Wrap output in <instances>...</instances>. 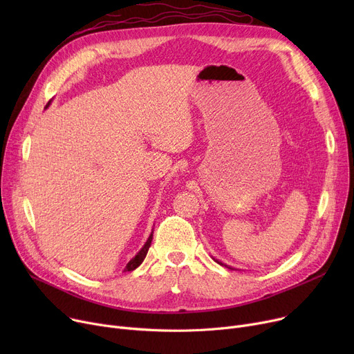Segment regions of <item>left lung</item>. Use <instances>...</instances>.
Masks as SVG:
<instances>
[{"label":"left lung","instance_id":"obj_1","mask_svg":"<svg viewBox=\"0 0 354 354\" xmlns=\"http://www.w3.org/2000/svg\"><path fill=\"white\" fill-rule=\"evenodd\" d=\"M212 259H214V261H215V263H218L219 266H224V267H227V268H230V270H235V268H232V267H230V266H227V264H224V263H221V261H219V259H216V258H212Z\"/></svg>","mask_w":354,"mask_h":354}]
</instances>
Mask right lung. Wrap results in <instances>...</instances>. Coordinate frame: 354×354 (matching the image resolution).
<instances>
[{"label":"right lung","mask_w":354,"mask_h":354,"mask_svg":"<svg viewBox=\"0 0 354 354\" xmlns=\"http://www.w3.org/2000/svg\"><path fill=\"white\" fill-rule=\"evenodd\" d=\"M50 103H51V100L47 103L46 109L50 106ZM152 239H153V230H152L151 235H149V238L146 239V243L143 244V247L140 248V251L127 263L124 271H133V270H136V268L143 263V259L146 258V254H147V251H149V247H151V244H152Z\"/></svg>","instance_id":"obj_1"}]
</instances>
